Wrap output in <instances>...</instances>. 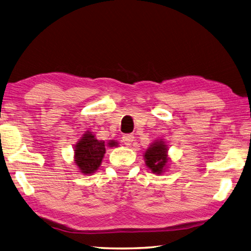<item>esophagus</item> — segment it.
<instances>
[{
	"mask_svg": "<svg viewBox=\"0 0 251 251\" xmlns=\"http://www.w3.org/2000/svg\"><path fill=\"white\" fill-rule=\"evenodd\" d=\"M133 139H134L133 134H125V136H123V138H122V141H123V143L126 146H129L133 142Z\"/></svg>",
	"mask_w": 251,
	"mask_h": 251,
	"instance_id": "1",
	"label": "esophagus"
}]
</instances>
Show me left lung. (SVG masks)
Instances as JSON below:
<instances>
[{"label":"left lung","mask_w":251,"mask_h":251,"mask_svg":"<svg viewBox=\"0 0 251 251\" xmlns=\"http://www.w3.org/2000/svg\"><path fill=\"white\" fill-rule=\"evenodd\" d=\"M145 164L153 174H162L168 168V145L162 139L151 143L144 153Z\"/></svg>","instance_id":"1"}]
</instances>
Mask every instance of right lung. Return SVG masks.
<instances>
[{
  "mask_svg": "<svg viewBox=\"0 0 251 251\" xmlns=\"http://www.w3.org/2000/svg\"><path fill=\"white\" fill-rule=\"evenodd\" d=\"M117 145L118 143L113 140L106 145L105 141H100L91 131H86L74 146V162L82 174L91 175L100 168L106 152V146Z\"/></svg>",
  "mask_w": 251,
  "mask_h": 251,
  "instance_id": "add662e5",
  "label": "right lung"
}]
</instances>
